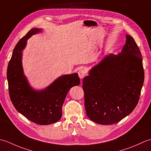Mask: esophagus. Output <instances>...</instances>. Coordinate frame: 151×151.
Returning <instances> with one entry per match:
<instances>
[{
	"instance_id": "1",
	"label": "esophagus",
	"mask_w": 151,
	"mask_h": 151,
	"mask_svg": "<svg viewBox=\"0 0 151 151\" xmlns=\"http://www.w3.org/2000/svg\"><path fill=\"white\" fill-rule=\"evenodd\" d=\"M78 76L79 77L81 78V79H82L84 77H85L86 75V72L85 71V70L84 69H81L78 70Z\"/></svg>"
}]
</instances>
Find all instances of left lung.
Here are the masks:
<instances>
[{"instance_id": "1", "label": "left lung", "mask_w": 151, "mask_h": 151, "mask_svg": "<svg viewBox=\"0 0 151 151\" xmlns=\"http://www.w3.org/2000/svg\"><path fill=\"white\" fill-rule=\"evenodd\" d=\"M126 38L120 54L106 56L83 79L86 114L96 123H116L138 103L144 82L142 56L134 38Z\"/></svg>"}]
</instances>
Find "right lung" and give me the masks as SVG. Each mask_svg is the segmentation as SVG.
<instances>
[{
	"instance_id": "right-lung-1",
	"label": "right lung",
	"mask_w": 151,
	"mask_h": 151,
	"mask_svg": "<svg viewBox=\"0 0 151 151\" xmlns=\"http://www.w3.org/2000/svg\"><path fill=\"white\" fill-rule=\"evenodd\" d=\"M40 31L32 29L19 41L8 63L7 78L9 97L16 110L33 123L47 125L60 119L67 93L81 81L78 74L74 73L60 76L43 91H34L30 87L22 71L21 51L28 38Z\"/></svg>"
}]
</instances>
